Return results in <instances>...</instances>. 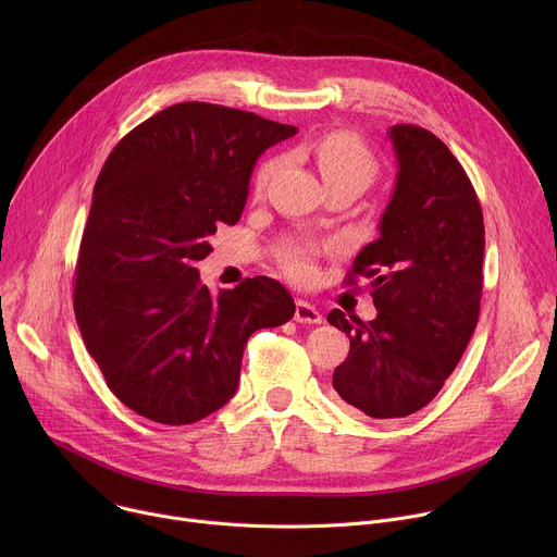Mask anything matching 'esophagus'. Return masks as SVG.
I'll use <instances>...</instances> for the list:
<instances>
[{
	"label": "esophagus",
	"instance_id": "1",
	"mask_svg": "<svg viewBox=\"0 0 557 557\" xmlns=\"http://www.w3.org/2000/svg\"><path fill=\"white\" fill-rule=\"evenodd\" d=\"M295 322H299V324H322V312L317 310L310 301L297 299V304H295Z\"/></svg>",
	"mask_w": 557,
	"mask_h": 557
}]
</instances>
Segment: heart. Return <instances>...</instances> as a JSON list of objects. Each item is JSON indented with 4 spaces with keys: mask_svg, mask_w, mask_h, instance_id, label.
I'll return each instance as SVG.
<instances>
[{
    "mask_svg": "<svg viewBox=\"0 0 557 557\" xmlns=\"http://www.w3.org/2000/svg\"><path fill=\"white\" fill-rule=\"evenodd\" d=\"M314 161L322 172L326 187H333L339 183H355L366 189L376 176V158L372 156V151L357 136L346 132H333L317 143ZM277 168H280V161H269L260 168L256 178L258 191L267 189ZM280 262L297 280H306L312 273L310 251L306 247H299V245L282 247Z\"/></svg>",
    "mask_w": 557,
    "mask_h": 557,
    "instance_id": "1",
    "label": "heart"
}]
</instances>
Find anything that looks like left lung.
Here are the masks:
<instances>
[{
  "label": "left lung",
  "instance_id": "8db88e82",
  "mask_svg": "<svg viewBox=\"0 0 557 557\" xmlns=\"http://www.w3.org/2000/svg\"><path fill=\"white\" fill-rule=\"evenodd\" d=\"M387 134L399 174L379 237L346 275V284L370 280L379 312L372 322L329 312L350 339L333 387L372 419H401L434 399L479 324L483 295V209L462 165L419 125Z\"/></svg>",
  "mask_w": 557,
  "mask_h": 557
}]
</instances>
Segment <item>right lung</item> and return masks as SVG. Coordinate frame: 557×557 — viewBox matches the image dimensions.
<instances>
[{
  "label": "right lung",
  "instance_id": "obj_1",
  "mask_svg": "<svg viewBox=\"0 0 557 557\" xmlns=\"http://www.w3.org/2000/svg\"><path fill=\"white\" fill-rule=\"evenodd\" d=\"M297 127L213 103L136 125L97 178L76 260L74 317L108 387L136 414L189 425L237 389L260 329L295 314L290 293L249 277L211 295L196 262L243 215L256 161Z\"/></svg>",
  "mask_w": 557,
  "mask_h": 557
}]
</instances>
